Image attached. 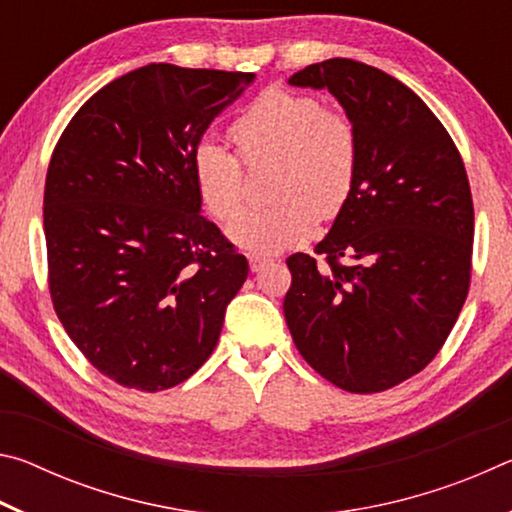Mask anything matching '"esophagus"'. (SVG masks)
<instances>
[{
	"instance_id": "1",
	"label": "esophagus",
	"mask_w": 512,
	"mask_h": 512,
	"mask_svg": "<svg viewBox=\"0 0 512 512\" xmlns=\"http://www.w3.org/2000/svg\"><path fill=\"white\" fill-rule=\"evenodd\" d=\"M248 264H250V271L257 273V271H262V268L268 264V259H262V257H248Z\"/></svg>"
}]
</instances>
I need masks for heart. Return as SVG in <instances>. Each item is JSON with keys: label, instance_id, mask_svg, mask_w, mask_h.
Here are the masks:
<instances>
[{"label": "heart", "instance_id": "1", "mask_svg": "<svg viewBox=\"0 0 512 512\" xmlns=\"http://www.w3.org/2000/svg\"><path fill=\"white\" fill-rule=\"evenodd\" d=\"M230 140L246 167L277 162L275 203L241 212L228 228L232 244L246 253L277 255L305 244L320 219L332 221L348 205L359 171V135L343 110L309 94L268 88L232 121ZM238 161L214 142L198 144L192 155L198 196L216 221L232 219L244 201Z\"/></svg>", "mask_w": 512, "mask_h": 512}]
</instances>
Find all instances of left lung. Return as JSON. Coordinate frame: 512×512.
<instances>
[{
    "label": "left lung",
    "mask_w": 512,
    "mask_h": 512,
    "mask_svg": "<svg viewBox=\"0 0 512 512\" xmlns=\"http://www.w3.org/2000/svg\"><path fill=\"white\" fill-rule=\"evenodd\" d=\"M327 88L359 135V171L316 257L287 259L284 318L298 352L348 393H381L443 348L470 291L474 205L461 153L418 94L377 67L329 58L289 79Z\"/></svg>",
    "instance_id": "8db88e82"
}]
</instances>
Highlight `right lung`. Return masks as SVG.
Listing matches in <instances>:
<instances>
[{"mask_svg":"<svg viewBox=\"0 0 512 512\" xmlns=\"http://www.w3.org/2000/svg\"><path fill=\"white\" fill-rule=\"evenodd\" d=\"M255 74L151 63L83 103L51 153L47 282L69 339L144 393L192 377L248 262L201 216L192 155Z\"/></svg>","mask_w":512,"mask_h":512,"instance_id":"right-lung-1","label":"right lung"}]
</instances>
